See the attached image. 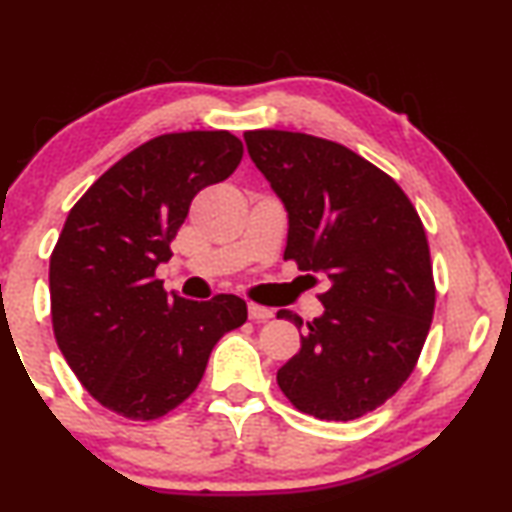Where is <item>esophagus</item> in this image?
<instances>
[{
    "instance_id": "obj_1",
    "label": "esophagus",
    "mask_w": 512,
    "mask_h": 512,
    "mask_svg": "<svg viewBox=\"0 0 512 512\" xmlns=\"http://www.w3.org/2000/svg\"><path fill=\"white\" fill-rule=\"evenodd\" d=\"M249 319H254V321L272 319V310H268V307H263V305L249 303Z\"/></svg>"
}]
</instances>
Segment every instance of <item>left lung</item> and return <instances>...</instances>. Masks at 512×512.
<instances>
[{
  "mask_svg": "<svg viewBox=\"0 0 512 512\" xmlns=\"http://www.w3.org/2000/svg\"><path fill=\"white\" fill-rule=\"evenodd\" d=\"M244 142L289 212L284 261L328 286L324 314L277 370L279 389L305 415L363 417L403 387L429 335L436 284L424 223L403 188L347 146L289 130H249ZM277 319L303 328L291 310Z\"/></svg>",
  "mask_w": 512,
  "mask_h": 512,
  "instance_id": "left-lung-1",
  "label": "left lung"
}]
</instances>
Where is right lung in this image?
Segmentation results:
<instances>
[{
    "instance_id": "right-lung-1",
    "label": "right lung",
    "mask_w": 512,
    "mask_h": 512,
    "mask_svg": "<svg viewBox=\"0 0 512 512\" xmlns=\"http://www.w3.org/2000/svg\"><path fill=\"white\" fill-rule=\"evenodd\" d=\"M242 153L228 130L153 137L67 216L48 272L53 333L88 394L116 415L149 422L184 403L216 342L247 321L233 293L170 298L156 279L191 200L228 179Z\"/></svg>"
}]
</instances>
